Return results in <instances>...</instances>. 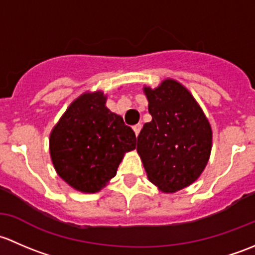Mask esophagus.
Masks as SVG:
<instances>
[{
	"label": "esophagus",
	"mask_w": 255,
	"mask_h": 255,
	"mask_svg": "<svg viewBox=\"0 0 255 255\" xmlns=\"http://www.w3.org/2000/svg\"><path fill=\"white\" fill-rule=\"evenodd\" d=\"M141 128H142V125H141V124H137V125H135V127L132 128L133 132H135V135H136V136H138V133H140V131H141Z\"/></svg>",
	"instance_id": "obj_1"
}]
</instances>
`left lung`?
<instances>
[{
	"label": "left lung",
	"mask_w": 255,
	"mask_h": 255,
	"mask_svg": "<svg viewBox=\"0 0 255 255\" xmlns=\"http://www.w3.org/2000/svg\"><path fill=\"white\" fill-rule=\"evenodd\" d=\"M143 93L152 120L137 136V153L149 182L173 194L193 184L205 169L211 125L193 94L173 78L156 88L143 86Z\"/></svg>",
	"instance_id": "obj_1"
}]
</instances>
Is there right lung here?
Returning <instances> with one entry per match:
<instances>
[{
    "label": "right lung",
    "mask_w": 255,
    "mask_h": 255,
    "mask_svg": "<svg viewBox=\"0 0 255 255\" xmlns=\"http://www.w3.org/2000/svg\"><path fill=\"white\" fill-rule=\"evenodd\" d=\"M104 92H85L70 104L49 137L55 170L77 191L98 193L117 174L136 136L106 107Z\"/></svg>",
    "instance_id": "obj_1"
}]
</instances>
